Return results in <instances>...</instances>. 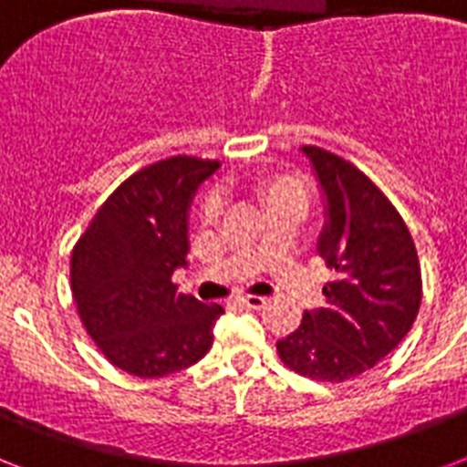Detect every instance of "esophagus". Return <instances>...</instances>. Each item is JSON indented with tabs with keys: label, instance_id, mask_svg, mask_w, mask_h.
<instances>
[{
	"label": "esophagus",
	"instance_id": "34e87169",
	"mask_svg": "<svg viewBox=\"0 0 467 467\" xmlns=\"http://www.w3.org/2000/svg\"><path fill=\"white\" fill-rule=\"evenodd\" d=\"M237 303L244 307H252V310H259V307L266 306V298H262V296H242V298H237Z\"/></svg>",
	"mask_w": 467,
	"mask_h": 467
}]
</instances>
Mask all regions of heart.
<instances>
[{
    "label": "heart",
    "instance_id": "obj_1",
    "mask_svg": "<svg viewBox=\"0 0 467 467\" xmlns=\"http://www.w3.org/2000/svg\"><path fill=\"white\" fill-rule=\"evenodd\" d=\"M252 191L269 213L276 211V208H284V205L306 208L307 203L306 183H303L300 176L288 174V171H262V174H256L254 182H252ZM215 213H218V203L213 198L203 201V205H201L203 223H211L215 218Z\"/></svg>",
    "mask_w": 467,
    "mask_h": 467
}]
</instances>
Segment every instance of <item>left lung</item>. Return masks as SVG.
Returning a JSON list of instances; mask_svg holds the SVG:
<instances>
[{"mask_svg": "<svg viewBox=\"0 0 467 467\" xmlns=\"http://www.w3.org/2000/svg\"><path fill=\"white\" fill-rule=\"evenodd\" d=\"M325 196L317 254L337 274L322 288L325 307L276 341L281 361L312 380L344 383L383 361L412 329L421 269L412 234L385 193L322 148H303Z\"/></svg>", "mask_w": 467, "mask_h": 467, "instance_id": "left-lung-1", "label": "left lung"}]
</instances>
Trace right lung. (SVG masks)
<instances>
[{"label":"right lung","instance_id":"add662e5","mask_svg":"<svg viewBox=\"0 0 467 467\" xmlns=\"http://www.w3.org/2000/svg\"><path fill=\"white\" fill-rule=\"evenodd\" d=\"M218 167L179 155L135 171L72 249V298L82 325L130 376H169L213 347V327L225 310L176 293L171 274L186 266L193 193Z\"/></svg>","mask_w":467,"mask_h":467}]
</instances>
